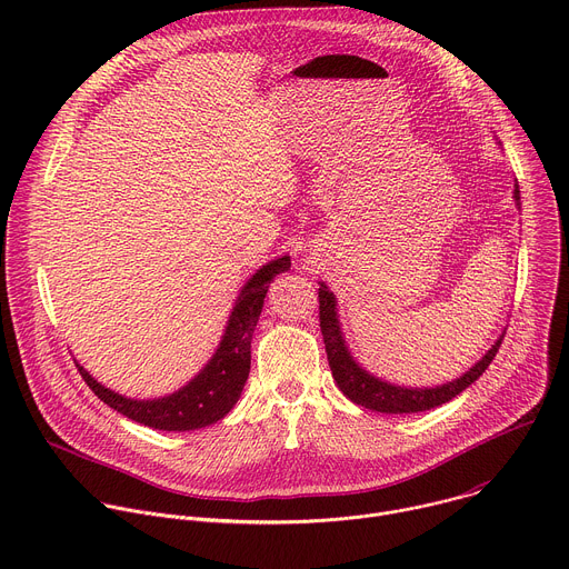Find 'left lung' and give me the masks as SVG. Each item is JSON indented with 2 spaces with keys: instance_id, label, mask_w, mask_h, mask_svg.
I'll use <instances>...</instances> for the list:
<instances>
[{
  "instance_id": "obj_1",
  "label": "left lung",
  "mask_w": 569,
  "mask_h": 569,
  "mask_svg": "<svg viewBox=\"0 0 569 569\" xmlns=\"http://www.w3.org/2000/svg\"><path fill=\"white\" fill-rule=\"evenodd\" d=\"M513 198L520 204V191L518 182L513 189ZM319 327L323 336V345H327V356L329 365L333 371V378L340 387V391L351 398L353 402L362 405L367 410L373 412H385V415H412V412H426L432 408H439V405L452 400L459 396L466 387H470L489 365L493 362L502 338L486 351V356L468 369L463 376H459L452 382L439 385V387H426V389H412V387H398L391 382H385L369 371H365L353 356L349 353V347L345 345L342 331H340V321H338V310H336V297L327 288V283H319Z\"/></svg>"
}]
</instances>
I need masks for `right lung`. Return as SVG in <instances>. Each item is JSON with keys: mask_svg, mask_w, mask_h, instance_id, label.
<instances>
[{"mask_svg": "<svg viewBox=\"0 0 569 569\" xmlns=\"http://www.w3.org/2000/svg\"><path fill=\"white\" fill-rule=\"evenodd\" d=\"M290 270V257H281L257 270L252 279L242 286L236 306L229 315L224 336L220 340V347L216 349L213 358L207 362V367L180 391L154 398V400H137L126 398L101 382H97L83 367H78L80 376L90 385V389L119 415L143 423L154 430H169V432H187L207 428L222 417L229 415V410L240 398L242 387L250 376V362H252V336L257 329L259 315L263 310L268 283L279 274Z\"/></svg>", "mask_w": 569, "mask_h": 569, "instance_id": "add662e5", "label": "right lung"}]
</instances>
